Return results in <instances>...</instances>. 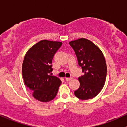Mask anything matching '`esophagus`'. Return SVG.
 Here are the masks:
<instances>
[{"label":"esophagus","instance_id":"esophagus-1","mask_svg":"<svg viewBox=\"0 0 127 127\" xmlns=\"http://www.w3.org/2000/svg\"><path fill=\"white\" fill-rule=\"evenodd\" d=\"M65 79H66V81H70V80H71L72 79V77H70V78H67V77H66Z\"/></svg>","mask_w":127,"mask_h":127}]
</instances>
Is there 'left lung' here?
<instances>
[{
  "mask_svg": "<svg viewBox=\"0 0 127 127\" xmlns=\"http://www.w3.org/2000/svg\"><path fill=\"white\" fill-rule=\"evenodd\" d=\"M69 44L85 74L78 78L80 87L74 92L75 95L83 100L91 99L102 91L106 81L107 67L103 53L93 42L85 38L70 41Z\"/></svg>",
  "mask_w": 127,
  "mask_h": 127,
  "instance_id": "8db88e82",
  "label": "left lung"
}]
</instances>
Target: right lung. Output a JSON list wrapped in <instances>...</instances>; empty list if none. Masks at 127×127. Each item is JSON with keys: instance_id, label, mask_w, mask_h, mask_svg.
<instances>
[{"instance_id": "1", "label": "right lung", "mask_w": 127, "mask_h": 127, "mask_svg": "<svg viewBox=\"0 0 127 127\" xmlns=\"http://www.w3.org/2000/svg\"><path fill=\"white\" fill-rule=\"evenodd\" d=\"M62 42L42 40L33 46L25 53L22 74L25 86L32 92L35 99L48 102L57 95L61 81L52 75V61Z\"/></svg>"}]
</instances>
